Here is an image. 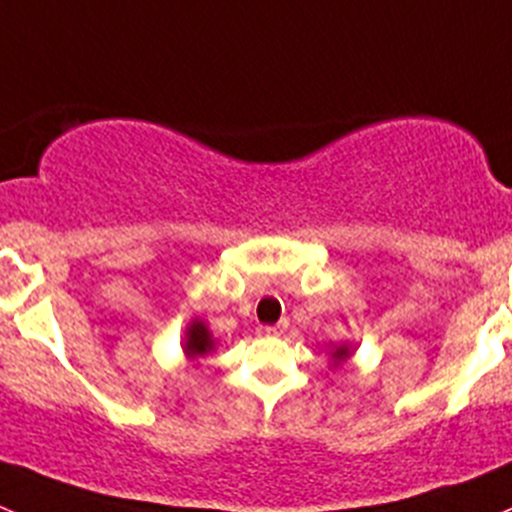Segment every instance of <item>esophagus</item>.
Masks as SVG:
<instances>
[{"instance_id": "1", "label": "esophagus", "mask_w": 512, "mask_h": 512, "mask_svg": "<svg viewBox=\"0 0 512 512\" xmlns=\"http://www.w3.org/2000/svg\"><path fill=\"white\" fill-rule=\"evenodd\" d=\"M286 329H289V321H286V319H281L279 324H274V326H266L264 332L269 334V337H284V334H286Z\"/></svg>"}]
</instances>
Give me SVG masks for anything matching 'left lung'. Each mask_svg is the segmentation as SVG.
I'll return each mask as SVG.
<instances>
[{"instance_id": "obj_1", "label": "left lung", "mask_w": 512, "mask_h": 512, "mask_svg": "<svg viewBox=\"0 0 512 512\" xmlns=\"http://www.w3.org/2000/svg\"><path fill=\"white\" fill-rule=\"evenodd\" d=\"M352 354H354V347L352 344H334L332 349H329V367H342L344 362H347V359H352Z\"/></svg>"}]
</instances>
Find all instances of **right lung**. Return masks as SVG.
<instances>
[{
    "instance_id": "obj_1",
    "label": "right lung",
    "mask_w": 512,
    "mask_h": 512,
    "mask_svg": "<svg viewBox=\"0 0 512 512\" xmlns=\"http://www.w3.org/2000/svg\"><path fill=\"white\" fill-rule=\"evenodd\" d=\"M216 349V339L213 332L208 329V324L203 319H191V324L186 326V339H183V357L188 362H193V367H198L206 354H211Z\"/></svg>"
}]
</instances>
